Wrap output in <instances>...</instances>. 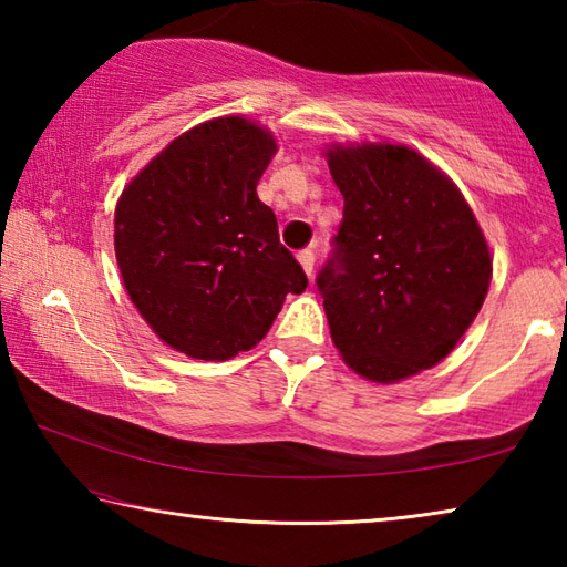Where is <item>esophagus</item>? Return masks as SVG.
I'll use <instances>...</instances> for the list:
<instances>
[{
	"instance_id": "34e87169",
	"label": "esophagus",
	"mask_w": 567,
	"mask_h": 567,
	"mask_svg": "<svg viewBox=\"0 0 567 567\" xmlns=\"http://www.w3.org/2000/svg\"><path fill=\"white\" fill-rule=\"evenodd\" d=\"M297 262L302 265V270L307 277H312L315 272V252L312 249H302V252H297Z\"/></svg>"
}]
</instances>
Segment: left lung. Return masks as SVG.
<instances>
[{
    "instance_id": "1",
    "label": "left lung",
    "mask_w": 567,
    "mask_h": 567,
    "mask_svg": "<svg viewBox=\"0 0 567 567\" xmlns=\"http://www.w3.org/2000/svg\"><path fill=\"white\" fill-rule=\"evenodd\" d=\"M342 225L318 275L342 360L398 382L447 358L473 324L493 257L473 209L433 162L405 145H332Z\"/></svg>"
}]
</instances>
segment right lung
<instances>
[{
  "instance_id": "obj_1",
  "label": "right lung",
  "mask_w": 567,
  "mask_h": 567,
  "mask_svg": "<svg viewBox=\"0 0 567 567\" xmlns=\"http://www.w3.org/2000/svg\"><path fill=\"white\" fill-rule=\"evenodd\" d=\"M277 142L245 117L179 134L124 187L114 255L124 290L172 350L229 360L252 350L307 277L280 245L257 182Z\"/></svg>"
}]
</instances>
